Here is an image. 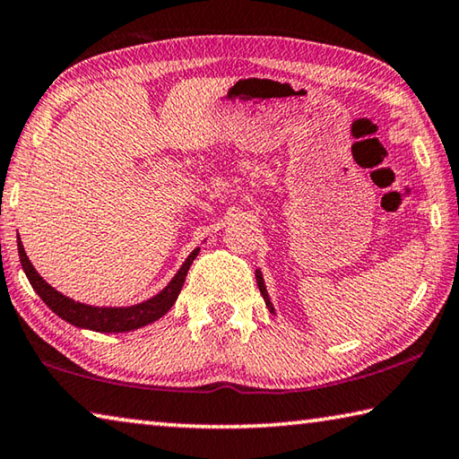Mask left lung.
<instances>
[{"label":"left lung","mask_w":459,"mask_h":459,"mask_svg":"<svg viewBox=\"0 0 459 459\" xmlns=\"http://www.w3.org/2000/svg\"><path fill=\"white\" fill-rule=\"evenodd\" d=\"M255 277H257V285H259V291L263 295V299H265V306L269 307L271 314H275V307H273V304H271V298H269L267 287H265V279H263V275H261V269L255 271Z\"/></svg>","instance_id":"1"}]
</instances>
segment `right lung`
Listing matches in <instances>:
<instances>
[{
    "label": "right lung",
    "instance_id": "right-lung-1",
    "mask_svg": "<svg viewBox=\"0 0 459 459\" xmlns=\"http://www.w3.org/2000/svg\"><path fill=\"white\" fill-rule=\"evenodd\" d=\"M200 253V247L194 248L188 255V259L182 263V267L178 269V273L172 277L164 290L155 293L153 298L139 301L135 306L127 307H99V306H89L81 304V301H74L60 291L54 290L50 283H46L40 277V273L34 269L32 263H30L28 255L24 251V245H22L20 235H18V255L22 269L28 277V281L32 283L34 291L40 295V299L48 306L54 314L62 320L76 325V328L92 330V332H103V333H119V332H134L137 328H143V325L160 320L161 316L169 312V307L176 304L178 295L182 291V285L186 281V275H188V269L192 261L196 259Z\"/></svg>",
    "mask_w": 459,
    "mask_h": 459
}]
</instances>
